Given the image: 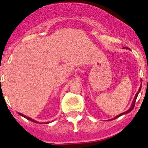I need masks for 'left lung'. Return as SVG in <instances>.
<instances>
[{
  "mask_svg": "<svg viewBox=\"0 0 148 148\" xmlns=\"http://www.w3.org/2000/svg\"><path fill=\"white\" fill-rule=\"evenodd\" d=\"M140 89H141V86H140V88H139L138 91V92H137V93H136V96H135V98H134V101H133V104H132V105H131V108H130V109H129V110H128V111H126V112H123V113L120 114H119V115H118V116H116V117H115V118H114V119H116V118H118V117H119V116H121V115L124 114H127V113H129V112H131V110H133V109H134V106H135V103H136V98H137V97H138V93H139V92H140Z\"/></svg>",
  "mask_w": 148,
  "mask_h": 148,
  "instance_id": "obj_1",
  "label": "left lung"
}]
</instances>
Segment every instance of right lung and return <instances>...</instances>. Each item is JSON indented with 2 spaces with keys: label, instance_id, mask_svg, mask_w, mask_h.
Listing matches in <instances>:
<instances>
[{
  "label": "right lung",
  "instance_id": "add662e5",
  "mask_svg": "<svg viewBox=\"0 0 148 148\" xmlns=\"http://www.w3.org/2000/svg\"><path fill=\"white\" fill-rule=\"evenodd\" d=\"M19 115H21V116H23V117H24V118H26V119H29V120H30V121H32V122H34V123H37V124H43V123H40V122H38V121H35V120H34V119H32V118H30V117H29V116H25V115H24V114H21V113H18ZM46 123V124H48V123H49V122H45ZM45 123H44V124H45Z\"/></svg>",
  "mask_w": 148,
  "mask_h": 148
}]
</instances>
